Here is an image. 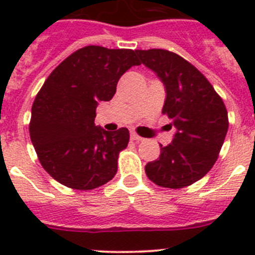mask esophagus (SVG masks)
Masks as SVG:
<instances>
[{"mask_svg": "<svg viewBox=\"0 0 255 255\" xmlns=\"http://www.w3.org/2000/svg\"><path fill=\"white\" fill-rule=\"evenodd\" d=\"M130 138H131V140H135V141L143 140V138H141V136H139L138 134H135V132H131V134H130Z\"/></svg>", "mask_w": 255, "mask_h": 255, "instance_id": "1", "label": "esophagus"}]
</instances>
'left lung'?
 <instances>
[{"label": "left lung", "instance_id": "1", "mask_svg": "<svg viewBox=\"0 0 255 255\" xmlns=\"http://www.w3.org/2000/svg\"><path fill=\"white\" fill-rule=\"evenodd\" d=\"M141 64L166 88L162 114L176 128L172 143L145 166L148 179L162 188L181 189L206 176L218 158L229 117L224 101L206 76L185 58L166 49H138Z\"/></svg>", "mask_w": 255, "mask_h": 255}]
</instances>
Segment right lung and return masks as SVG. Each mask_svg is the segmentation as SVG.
<instances>
[{
	"mask_svg": "<svg viewBox=\"0 0 255 255\" xmlns=\"http://www.w3.org/2000/svg\"><path fill=\"white\" fill-rule=\"evenodd\" d=\"M134 65H140L136 51L87 46L49 74L31 107L29 132L40 164L56 181L92 190L114 179L129 130L96 126V108L112 100L119 79Z\"/></svg>",
	"mask_w": 255,
	"mask_h": 255,
	"instance_id": "add662e5",
	"label": "right lung"
}]
</instances>
